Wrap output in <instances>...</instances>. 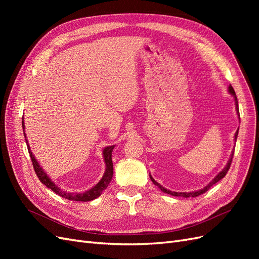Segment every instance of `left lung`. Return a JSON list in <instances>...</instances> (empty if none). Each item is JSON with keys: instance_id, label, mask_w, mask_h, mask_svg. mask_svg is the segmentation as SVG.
Segmentation results:
<instances>
[{"instance_id": "obj_1", "label": "left lung", "mask_w": 259, "mask_h": 259, "mask_svg": "<svg viewBox=\"0 0 259 259\" xmlns=\"http://www.w3.org/2000/svg\"><path fill=\"white\" fill-rule=\"evenodd\" d=\"M228 91H229V93L231 94V95H233V97H234V101H236V110H237V113H238V116L240 117V112H239V105H238V99H237V96H236V92H234V90H233V88L231 85H229V88H228ZM238 133H239V128H238V131L236 132V135H234V139L237 140V137H238ZM233 152H234V150L232 151V154H231V156H230V159H229V161H228V163H227V165L225 166V168L222 170V171H219V173L214 177V179L211 180V182L209 183V184H207L204 188H203V189H200V190H198V191H192V192H175V191H170V190H167V189H165V188H164L163 186H161L159 183H156L155 180L152 178V176L150 175V178H151V180H152V183L155 185V186H158L160 189L163 191V192H165V193H167V194H170V195H174V197H184V198H190V197H192V198H194V197H199V195H201V194H203L204 192H206L209 188L213 186V185H215L217 182H219V180H221L222 178H224L225 176H226V174H227V171L229 170V168H230V165H231V162H232V158H233Z\"/></svg>"}]
</instances>
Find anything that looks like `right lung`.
Masks as SVG:
<instances>
[{
    "instance_id": "add662e5",
    "label": "right lung",
    "mask_w": 259,
    "mask_h": 259,
    "mask_svg": "<svg viewBox=\"0 0 259 259\" xmlns=\"http://www.w3.org/2000/svg\"><path fill=\"white\" fill-rule=\"evenodd\" d=\"M22 128H23V135H25V138H26V144H27V147H28V151H29V154H30L31 161H32L33 168L35 170L36 176L38 177V179L41 180L42 184H44L46 187L50 188V189L52 191H54L55 193H57L58 195H60L61 198H65V199L71 200V201H82V202L92 201L94 199L98 198L99 195L103 193V191L108 187V185L110 184L112 176H113V163H112L111 155H112V151H113L114 146H108L104 149L103 155H104V160H105V163H106V170H105V174H104L103 178L99 180L98 184H96L93 188H91L90 190L85 191L83 193L67 192V191H62L60 188H58L56 185H55L52 182V179L48 176V174L45 173L43 168L40 166V164H38V162L36 161L34 154L31 152L30 146L28 144V140H27V137H26L25 124H23V121H22Z\"/></svg>"
}]
</instances>
